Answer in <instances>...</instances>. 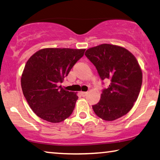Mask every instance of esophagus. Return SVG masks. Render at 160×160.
<instances>
[{
    "label": "esophagus",
    "mask_w": 160,
    "mask_h": 160,
    "mask_svg": "<svg viewBox=\"0 0 160 160\" xmlns=\"http://www.w3.org/2000/svg\"><path fill=\"white\" fill-rule=\"evenodd\" d=\"M87 92H82V91H81L80 92V94H81V95H82V96H85L86 95H87Z\"/></svg>",
    "instance_id": "obj_1"
}]
</instances>
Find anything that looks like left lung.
<instances>
[{"label": "left lung", "mask_w": 160, "mask_h": 160, "mask_svg": "<svg viewBox=\"0 0 160 160\" xmlns=\"http://www.w3.org/2000/svg\"><path fill=\"white\" fill-rule=\"evenodd\" d=\"M85 55L101 79L110 80L100 102L92 106L94 112L106 121L125 115L138 100L142 83V71L135 55L125 48L106 43L89 48Z\"/></svg>", "instance_id": "1"}]
</instances>
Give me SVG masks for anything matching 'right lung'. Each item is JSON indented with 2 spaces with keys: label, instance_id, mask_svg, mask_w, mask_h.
I'll list each match as a JSON object with an SVG mask.
<instances>
[{
  "label": "right lung",
  "instance_id": "add662e5",
  "mask_svg": "<svg viewBox=\"0 0 160 160\" xmlns=\"http://www.w3.org/2000/svg\"><path fill=\"white\" fill-rule=\"evenodd\" d=\"M85 49L48 48L28 60L21 75L22 93L31 110L42 120L60 122L69 118L78 99L77 93L59 85Z\"/></svg>",
  "mask_w": 160,
  "mask_h": 160
}]
</instances>
